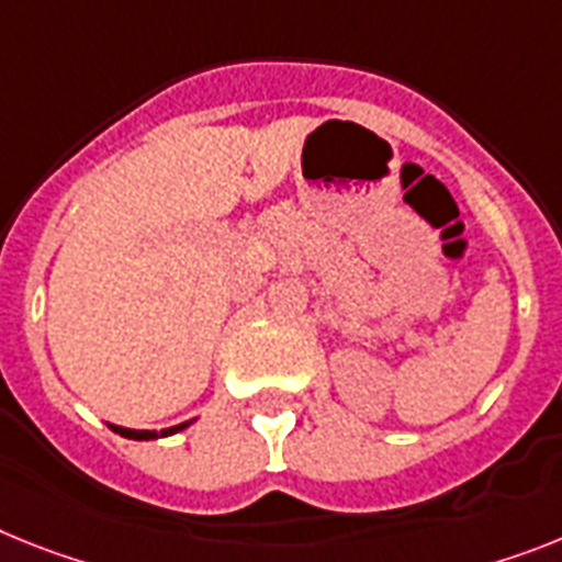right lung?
Listing matches in <instances>:
<instances>
[{
	"mask_svg": "<svg viewBox=\"0 0 562 562\" xmlns=\"http://www.w3.org/2000/svg\"><path fill=\"white\" fill-rule=\"evenodd\" d=\"M186 426H188V423H182V426H173V428H165L162 437H168V434L182 431V428H186ZM111 428L116 434H122V437H128V440H157V437H159L157 431H134V428H120V426H111Z\"/></svg>",
	"mask_w": 562,
	"mask_h": 562,
	"instance_id": "1",
	"label": "right lung"
}]
</instances>
